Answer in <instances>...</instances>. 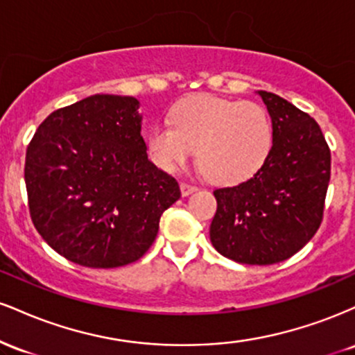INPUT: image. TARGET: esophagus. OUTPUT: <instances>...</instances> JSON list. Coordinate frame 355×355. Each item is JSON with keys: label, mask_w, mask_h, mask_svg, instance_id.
I'll list each match as a JSON object with an SVG mask.
<instances>
[{"label": "esophagus", "mask_w": 355, "mask_h": 355, "mask_svg": "<svg viewBox=\"0 0 355 355\" xmlns=\"http://www.w3.org/2000/svg\"><path fill=\"white\" fill-rule=\"evenodd\" d=\"M195 190H197V187L195 185H190V183H185V182L180 183V191L183 197H189V195L193 193Z\"/></svg>", "instance_id": "34e87169"}]
</instances>
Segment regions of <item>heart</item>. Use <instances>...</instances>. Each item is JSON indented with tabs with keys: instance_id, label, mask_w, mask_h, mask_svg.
<instances>
[{
	"instance_id": "obj_1",
	"label": "heart",
	"mask_w": 355,
	"mask_h": 355,
	"mask_svg": "<svg viewBox=\"0 0 355 355\" xmlns=\"http://www.w3.org/2000/svg\"><path fill=\"white\" fill-rule=\"evenodd\" d=\"M274 145V128L266 108L254 101L198 95L178 101L170 123H155L146 133L150 160L166 173L193 157L198 170L230 185L262 168Z\"/></svg>"
}]
</instances>
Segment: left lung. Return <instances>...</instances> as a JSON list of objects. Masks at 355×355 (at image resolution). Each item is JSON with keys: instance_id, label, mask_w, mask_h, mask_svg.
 <instances>
[{"instance_id": "1", "label": "left lung", "mask_w": 355, "mask_h": 355, "mask_svg": "<svg viewBox=\"0 0 355 355\" xmlns=\"http://www.w3.org/2000/svg\"><path fill=\"white\" fill-rule=\"evenodd\" d=\"M274 128V145L254 177L214 191L210 242L247 266H272L302 248L320 227L331 180V150L317 121L268 92H257Z\"/></svg>"}]
</instances>
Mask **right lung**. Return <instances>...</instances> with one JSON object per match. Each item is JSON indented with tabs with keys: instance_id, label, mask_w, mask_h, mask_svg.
I'll return each mask as SVG.
<instances>
[{
	"instance_id": "right-lung-1",
	"label": "right lung",
	"mask_w": 355,
	"mask_h": 355,
	"mask_svg": "<svg viewBox=\"0 0 355 355\" xmlns=\"http://www.w3.org/2000/svg\"><path fill=\"white\" fill-rule=\"evenodd\" d=\"M138 108L133 96H88L53 112L26 150L31 220L53 250L78 266L135 262L180 198L177 180L148 160Z\"/></svg>"
}]
</instances>
